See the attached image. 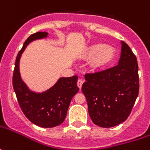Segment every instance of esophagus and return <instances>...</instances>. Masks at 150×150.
<instances>
[{
	"mask_svg": "<svg viewBox=\"0 0 150 150\" xmlns=\"http://www.w3.org/2000/svg\"><path fill=\"white\" fill-rule=\"evenodd\" d=\"M83 83H84V80H82V79H79V80H78V81H77V86H78L80 89H81Z\"/></svg>",
	"mask_w": 150,
	"mask_h": 150,
	"instance_id": "esophagus-1",
	"label": "esophagus"
}]
</instances>
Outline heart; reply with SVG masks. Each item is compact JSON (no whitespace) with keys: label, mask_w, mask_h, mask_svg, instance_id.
<instances>
[{"label":"heart","mask_w":150,"mask_h":150,"mask_svg":"<svg viewBox=\"0 0 150 150\" xmlns=\"http://www.w3.org/2000/svg\"><path fill=\"white\" fill-rule=\"evenodd\" d=\"M85 56L94 57V65L102 67L111 63L116 56V50L114 47L106 45L104 43H97L91 45L85 50Z\"/></svg>","instance_id":"b5f03b06"}]
</instances>
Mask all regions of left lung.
<instances>
[{
  "label": "left lung",
  "instance_id": "left-lung-1",
  "mask_svg": "<svg viewBox=\"0 0 150 150\" xmlns=\"http://www.w3.org/2000/svg\"><path fill=\"white\" fill-rule=\"evenodd\" d=\"M138 70L135 54L123 41L119 65L85 74L81 90L95 125L110 128L126 120L139 95Z\"/></svg>",
  "mask_w": 150,
  "mask_h": 150
}]
</instances>
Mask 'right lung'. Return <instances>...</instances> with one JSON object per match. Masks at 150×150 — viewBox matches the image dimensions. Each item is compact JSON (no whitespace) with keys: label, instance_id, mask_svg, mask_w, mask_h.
I'll use <instances>...</instances> for the list:
<instances>
[{"label":"right lung","instance_id":"add662e5","mask_svg":"<svg viewBox=\"0 0 150 150\" xmlns=\"http://www.w3.org/2000/svg\"><path fill=\"white\" fill-rule=\"evenodd\" d=\"M47 32H36L25 41L16 56L12 84L17 101L25 117L33 124L43 128H52L62 124L73 96L79 91L78 76L62 77L48 91L35 93L29 90L20 75L19 62L21 54L30 42L47 36Z\"/></svg>","mask_w":150,"mask_h":150}]
</instances>
